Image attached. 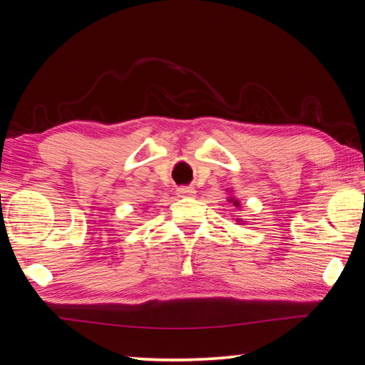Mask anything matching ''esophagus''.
I'll use <instances>...</instances> for the list:
<instances>
[{"label": "esophagus", "mask_w": 365, "mask_h": 365, "mask_svg": "<svg viewBox=\"0 0 365 365\" xmlns=\"http://www.w3.org/2000/svg\"><path fill=\"white\" fill-rule=\"evenodd\" d=\"M177 195L180 197H191L196 195V190L193 187H180L177 188Z\"/></svg>", "instance_id": "34e87169"}]
</instances>
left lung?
<instances>
[{"mask_svg":"<svg viewBox=\"0 0 365 365\" xmlns=\"http://www.w3.org/2000/svg\"><path fill=\"white\" fill-rule=\"evenodd\" d=\"M228 201L233 202V205L237 206V207H240V202H238V200H235V197H228ZM237 222H238V220H237Z\"/></svg>","mask_w":365,"mask_h":365,"instance_id":"obj_1","label":"left lung"}]
</instances>
